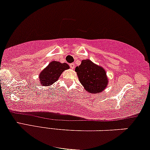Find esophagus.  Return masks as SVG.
Instances as JSON below:
<instances>
[{"label": "esophagus", "mask_w": 150, "mask_h": 150, "mask_svg": "<svg viewBox=\"0 0 150 150\" xmlns=\"http://www.w3.org/2000/svg\"><path fill=\"white\" fill-rule=\"evenodd\" d=\"M69 66H70V67L71 68V69H74L75 68V65L74 63H71L70 65H69Z\"/></svg>", "instance_id": "1"}]
</instances>
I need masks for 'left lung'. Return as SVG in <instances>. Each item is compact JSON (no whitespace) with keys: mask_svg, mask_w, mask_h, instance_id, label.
I'll list each match as a JSON object with an SVG mask.
<instances>
[{"mask_svg":"<svg viewBox=\"0 0 150 150\" xmlns=\"http://www.w3.org/2000/svg\"><path fill=\"white\" fill-rule=\"evenodd\" d=\"M75 71L80 83L89 94H98L108 87L109 80L105 69L89 59L83 60Z\"/></svg>","mask_w":150,"mask_h":150,"instance_id":"obj_1","label":"left lung"}]
</instances>
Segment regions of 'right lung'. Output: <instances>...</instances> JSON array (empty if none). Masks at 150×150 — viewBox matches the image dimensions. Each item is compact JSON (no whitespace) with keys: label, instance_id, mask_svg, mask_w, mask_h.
<instances>
[{"label":"right lung","instance_id":"add662e5","mask_svg":"<svg viewBox=\"0 0 150 150\" xmlns=\"http://www.w3.org/2000/svg\"><path fill=\"white\" fill-rule=\"evenodd\" d=\"M69 69L67 63L58 61H52L39 74V84L42 86H50L56 82L61 74L66 69Z\"/></svg>","mask_w":150,"mask_h":150}]
</instances>
